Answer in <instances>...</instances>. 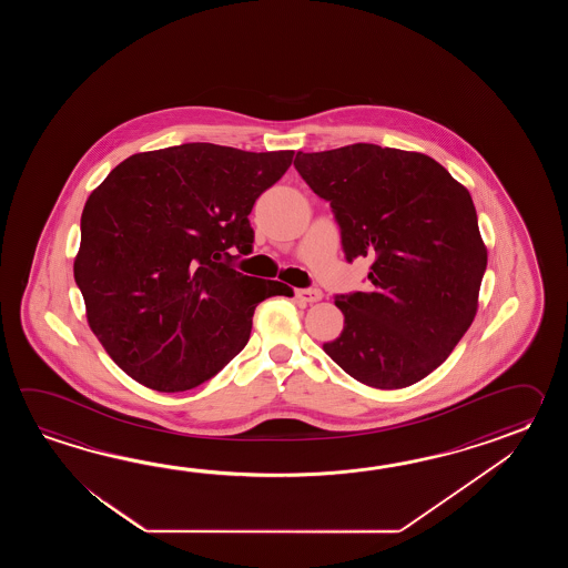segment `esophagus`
Returning <instances> with one entry per match:
<instances>
[{
    "instance_id": "esophagus-1",
    "label": "esophagus",
    "mask_w": 568,
    "mask_h": 568,
    "mask_svg": "<svg viewBox=\"0 0 568 568\" xmlns=\"http://www.w3.org/2000/svg\"><path fill=\"white\" fill-rule=\"evenodd\" d=\"M296 298L302 302H308V304H313V302H318L323 298V292L316 288H302L296 290Z\"/></svg>"
}]
</instances>
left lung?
Segmentation results:
<instances>
[{"label": "left lung", "mask_w": 568, "mask_h": 568, "mask_svg": "<svg viewBox=\"0 0 568 568\" xmlns=\"http://www.w3.org/2000/svg\"><path fill=\"white\" fill-rule=\"evenodd\" d=\"M294 166L333 206L345 257H374L372 290L335 301L345 325L323 349L365 386L420 382L479 306L487 247L471 194L433 158L375 144L298 152Z\"/></svg>", "instance_id": "1"}]
</instances>
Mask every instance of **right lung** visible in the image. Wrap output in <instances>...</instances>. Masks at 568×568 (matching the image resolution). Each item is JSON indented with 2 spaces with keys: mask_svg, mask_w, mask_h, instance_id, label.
Instances as JSON below:
<instances>
[{
  "mask_svg": "<svg viewBox=\"0 0 568 568\" xmlns=\"http://www.w3.org/2000/svg\"><path fill=\"white\" fill-rule=\"evenodd\" d=\"M294 150L182 144L123 160L87 199L74 280L87 323L138 384L184 392L245 347L255 306L294 296L278 280L227 266L250 254L255 199Z\"/></svg>",
  "mask_w": 568,
  "mask_h": 568,
  "instance_id": "1",
  "label": "right lung"
}]
</instances>
